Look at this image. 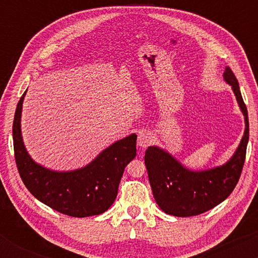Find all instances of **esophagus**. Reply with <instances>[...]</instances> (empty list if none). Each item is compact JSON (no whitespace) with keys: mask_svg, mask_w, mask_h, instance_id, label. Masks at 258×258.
Returning <instances> with one entry per match:
<instances>
[{"mask_svg":"<svg viewBox=\"0 0 258 258\" xmlns=\"http://www.w3.org/2000/svg\"><path fill=\"white\" fill-rule=\"evenodd\" d=\"M152 141H153L152 135H150L149 132H141L138 135L137 144L141 148H147L150 143H152Z\"/></svg>","mask_w":258,"mask_h":258,"instance_id":"1","label":"esophagus"}]
</instances>
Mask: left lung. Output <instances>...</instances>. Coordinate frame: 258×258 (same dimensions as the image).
<instances>
[{
    "instance_id": "obj_1",
    "label": "left lung",
    "mask_w": 258,
    "mask_h": 258,
    "mask_svg": "<svg viewBox=\"0 0 258 258\" xmlns=\"http://www.w3.org/2000/svg\"><path fill=\"white\" fill-rule=\"evenodd\" d=\"M223 78L232 86L245 116V132L234 155L224 165L205 171H191L159 147H148L144 156L154 199L167 215L190 217L214 209L229 197L242 171L248 142L247 109L238 80L230 68Z\"/></svg>"
}]
</instances>
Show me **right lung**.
Instances as JSON below:
<instances>
[{"instance_id":"right-lung-1","label":"right lung","mask_w":258,"mask_h":258,"mask_svg":"<svg viewBox=\"0 0 258 258\" xmlns=\"http://www.w3.org/2000/svg\"><path fill=\"white\" fill-rule=\"evenodd\" d=\"M25 93L18 102L13 121L14 158L23 183L37 200L60 214L90 217L105 212L116 198L123 170L136 158L137 136L133 133L115 142L79 170H48L30 158L23 143L20 117Z\"/></svg>"}]
</instances>
